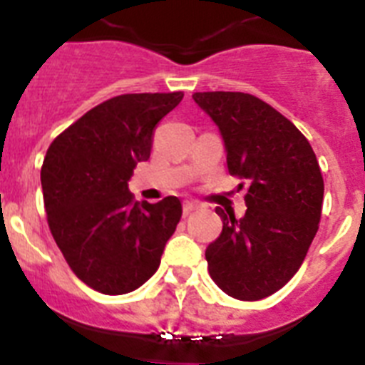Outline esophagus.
I'll return each instance as SVG.
<instances>
[{
	"instance_id": "obj_1",
	"label": "esophagus",
	"mask_w": 365,
	"mask_h": 365,
	"mask_svg": "<svg viewBox=\"0 0 365 365\" xmlns=\"http://www.w3.org/2000/svg\"><path fill=\"white\" fill-rule=\"evenodd\" d=\"M199 208V202L195 201H185V205H182V212H185V215L192 214L193 210H197Z\"/></svg>"
}]
</instances>
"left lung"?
Masks as SVG:
<instances>
[{
  "label": "left lung",
  "instance_id": "1",
  "mask_svg": "<svg viewBox=\"0 0 365 365\" xmlns=\"http://www.w3.org/2000/svg\"><path fill=\"white\" fill-rule=\"evenodd\" d=\"M192 98L217 125L228 172L250 180L243 217L215 208L222 232L206 247L208 272L232 298H267L298 272L318 232L320 166L307 138L263 100L230 91Z\"/></svg>",
  "mask_w": 365,
  "mask_h": 365
}]
</instances>
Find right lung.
Returning <instances> with one entry per match:
<instances>
[{
	"label": "right lung",
	"mask_w": 365,
	"mask_h": 365,
	"mask_svg": "<svg viewBox=\"0 0 365 365\" xmlns=\"http://www.w3.org/2000/svg\"><path fill=\"white\" fill-rule=\"evenodd\" d=\"M185 93L109 98L58 135L41 166L51 234L73 272L102 294H125L160 265L182 215L170 195L135 202L128 182L150 159L155 125Z\"/></svg>",
	"instance_id": "add662e5"
}]
</instances>
